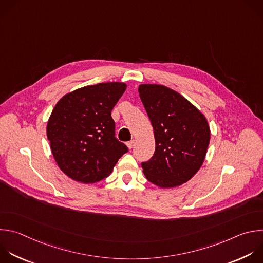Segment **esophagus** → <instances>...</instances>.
<instances>
[{"label":"esophagus","instance_id":"1","mask_svg":"<svg viewBox=\"0 0 263 263\" xmlns=\"http://www.w3.org/2000/svg\"><path fill=\"white\" fill-rule=\"evenodd\" d=\"M134 143H135V142H134V140H130V141H128V142H127V146L131 149V148H133Z\"/></svg>","mask_w":263,"mask_h":263}]
</instances>
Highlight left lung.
Segmentation results:
<instances>
[{
  "label": "left lung",
  "mask_w": 263,
  "mask_h": 263,
  "mask_svg": "<svg viewBox=\"0 0 263 263\" xmlns=\"http://www.w3.org/2000/svg\"><path fill=\"white\" fill-rule=\"evenodd\" d=\"M139 97L152 123L155 153L142 162L148 182L172 188L188 182L201 167L210 143L205 117L186 98L161 84H140Z\"/></svg>",
  "instance_id": "left-lung-1"
}]
</instances>
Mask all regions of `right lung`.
Listing matches in <instances>:
<instances>
[{
    "instance_id": "1",
    "label": "right lung",
    "mask_w": 263,
    "mask_h": 263,
    "mask_svg": "<svg viewBox=\"0 0 263 263\" xmlns=\"http://www.w3.org/2000/svg\"><path fill=\"white\" fill-rule=\"evenodd\" d=\"M127 85L103 82L65 95L47 122V138L61 170L74 181L93 184L111 173L128 152L119 141L111 110Z\"/></svg>"
}]
</instances>
